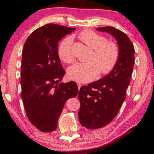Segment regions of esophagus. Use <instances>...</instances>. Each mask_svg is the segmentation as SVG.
I'll return each mask as SVG.
<instances>
[{
	"mask_svg": "<svg viewBox=\"0 0 154 154\" xmlns=\"http://www.w3.org/2000/svg\"><path fill=\"white\" fill-rule=\"evenodd\" d=\"M77 85H78V88H79V90L81 89V84L80 83H77Z\"/></svg>",
	"mask_w": 154,
	"mask_h": 154,
	"instance_id": "1",
	"label": "esophagus"
}]
</instances>
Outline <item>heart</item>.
<instances>
[{
  "mask_svg": "<svg viewBox=\"0 0 154 154\" xmlns=\"http://www.w3.org/2000/svg\"><path fill=\"white\" fill-rule=\"evenodd\" d=\"M79 38L93 50L89 60L86 62L75 63L68 69V76L71 80L79 83H88L94 80L101 71L107 74L114 68L119 60V50L114 43L90 30L83 31ZM72 38L67 37L61 42L58 54L62 61L71 63L74 60L72 52Z\"/></svg>",
  "mask_w": 154,
  "mask_h": 154,
  "instance_id": "1",
  "label": "heart"
}]
</instances>
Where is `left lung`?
I'll return each mask as SVG.
<instances>
[{"label":"left lung","instance_id":"8db88e82","mask_svg":"<svg viewBox=\"0 0 154 154\" xmlns=\"http://www.w3.org/2000/svg\"><path fill=\"white\" fill-rule=\"evenodd\" d=\"M96 29L109 33L116 40L119 57L108 75L80 90L79 119L81 125L88 129L104 127L116 116L125 100L134 62V46L125 33L113 26Z\"/></svg>","mask_w":154,"mask_h":154}]
</instances>
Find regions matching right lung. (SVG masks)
<instances>
[{
  "instance_id": "right-lung-1",
  "label": "right lung",
  "mask_w": 154,
  "mask_h": 154,
  "mask_svg": "<svg viewBox=\"0 0 154 154\" xmlns=\"http://www.w3.org/2000/svg\"><path fill=\"white\" fill-rule=\"evenodd\" d=\"M75 28L48 24L28 37L22 50V98L31 123L44 132L54 131L65 102L79 94L73 81L60 83L65 71L58 55V43Z\"/></svg>"
}]
</instances>
